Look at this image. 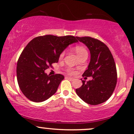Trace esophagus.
Listing matches in <instances>:
<instances>
[{
    "label": "esophagus",
    "instance_id": "esophagus-1",
    "mask_svg": "<svg viewBox=\"0 0 134 134\" xmlns=\"http://www.w3.org/2000/svg\"><path fill=\"white\" fill-rule=\"evenodd\" d=\"M66 78H67V79H68L69 80H70V81H74V78L70 77H66Z\"/></svg>",
    "mask_w": 134,
    "mask_h": 134
}]
</instances>
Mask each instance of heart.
Segmentation results:
<instances>
[{
    "instance_id": "obj_1",
    "label": "heart",
    "mask_w": 134,
    "mask_h": 134,
    "mask_svg": "<svg viewBox=\"0 0 134 134\" xmlns=\"http://www.w3.org/2000/svg\"><path fill=\"white\" fill-rule=\"evenodd\" d=\"M74 50H75V52H76V53H77V55L78 57H80V56H81V55H84V54H87V50H86L85 48L83 47L82 46L77 45V46H76V47H75ZM64 53H64V52H63L62 53L60 54V57L62 58L63 57H64ZM69 72H70V73L74 74V72L71 70H70Z\"/></svg>"
}]
</instances>
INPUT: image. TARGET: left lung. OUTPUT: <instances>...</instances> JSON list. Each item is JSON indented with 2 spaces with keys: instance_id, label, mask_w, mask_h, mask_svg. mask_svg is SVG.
I'll use <instances>...</instances> for the list:
<instances>
[{
  "instance_id": "1",
  "label": "left lung",
  "mask_w": 134,
  "mask_h": 134,
  "mask_svg": "<svg viewBox=\"0 0 134 134\" xmlns=\"http://www.w3.org/2000/svg\"><path fill=\"white\" fill-rule=\"evenodd\" d=\"M90 51L91 59L87 69L82 76L93 79L76 89L77 94L84 102L91 105L104 103L111 96L117 81L116 65L111 52L105 44L95 38L77 37Z\"/></svg>"
}]
</instances>
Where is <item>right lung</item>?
Segmentation results:
<instances>
[{"instance_id": "obj_1", "label": "right lung", "mask_w": 134, "mask_h": 134, "mask_svg": "<svg viewBox=\"0 0 134 134\" xmlns=\"http://www.w3.org/2000/svg\"><path fill=\"white\" fill-rule=\"evenodd\" d=\"M77 42L73 36L48 35L35 38L27 44L18 59L16 72L20 90L27 99L42 102L56 93L64 76H50L44 70L58 62L69 44Z\"/></svg>"}]
</instances>
